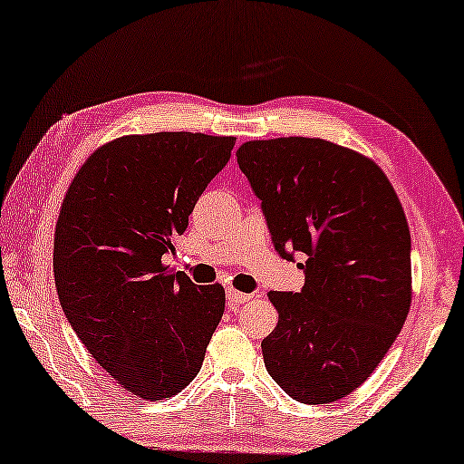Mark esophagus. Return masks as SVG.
<instances>
[{"label": "esophagus", "mask_w": 464, "mask_h": 464, "mask_svg": "<svg viewBox=\"0 0 464 464\" xmlns=\"http://www.w3.org/2000/svg\"><path fill=\"white\" fill-rule=\"evenodd\" d=\"M227 300H229V306H239V304H244V302H250L252 300V295L250 294H241V292H235V289H229V292H227Z\"/></svg>", "instance_id": "34e87169"}]
</instances>
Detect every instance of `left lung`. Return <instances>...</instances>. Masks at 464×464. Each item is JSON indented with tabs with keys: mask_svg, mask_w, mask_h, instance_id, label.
<instances>
[{
	"mask_svg": "<svg viewBox=\"0 0 464 464\" xmlns=\"http://www.w3.org/2000/svg\"><path fill=\"white\" fill-rule=\"evenodd\" d=\"M237 164L260 199L275 250L304 254L300 292H271L279 323L262 340L268 375L302 404L362 385L411 308V231L379 166L310 137L247 141Z\"/></svg>",
	"mask_w": 464,
	"mask_h": 464,
	"instance_id": "8db88e82",
	"label": "left lung"
}]
</instances>
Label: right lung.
<instances>
[{"instance_id":"obj_1","label":"right lung","mask_w":464,"mask_h":464,"mask_svg":"<svg viewBox=\"0 0 464 464\" xmlns=\"http://www.w3.org/2000/svg\"><path fill=\"white\" fill-rule=\"evenodd\" d=\"M235 137L127 135L102 145L62 202L53 276L68 323L102 369L143 400L175 396L202 369L225 289L164 266Z\"/></svg>"}]
</instances>
